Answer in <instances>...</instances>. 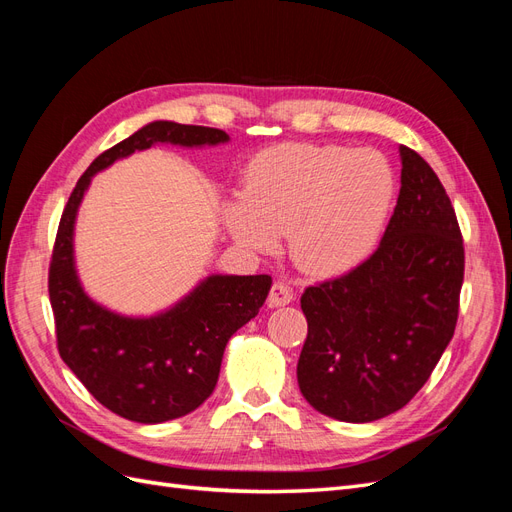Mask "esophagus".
Here are the masks:
<instances>
[{"label": "esophagus", "instance_id": "1", "mask_svg": "<svg viewBox=\"0 0 512 512\" xmlns=\"http://www.w3.org/2000/svg\"><path fill=\"white\" fill-rule=\"evenodd\" d=\"M294 299V290L290 284H286L284 280H277L273 286H271V292H269V305L271 307H282V305H288L292 303Z\"/></svg>", "mask_w": 512, "mask_h": 512}]
</instances>
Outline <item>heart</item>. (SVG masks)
<instances>
[{"label":"heart","mask_w":512,"mask_h":512,"mask_svg":"<svg viewBox=\"0 0 512 512\" xmlns=\"http://www.w3.org/2000/svg\"><path fill=\"white\" fill-rule=\"evenodd\" d=\"M395 173L384 156L344 145L269 147L245 168L243 198L226 222L260 252L288 237L294 265L312 275H342L374 252L395 200Z\"/></svg>","instance_id":"obj_1"}]
</instances>
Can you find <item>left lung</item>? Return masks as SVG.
Returning a JSON list of instances; mask_svg holds the SVG:
<instances>
[{
  "mask_svg": "<svg viewBox=\"0 0 512 512\" xmlns=\"http://www.w3.org/2000/svg\"><path fill=\"white\" fill-rule=\"evenodd\" d=\"M401 190L378 250L335 280L305 288L297 378L309 406L371 423L423 389L455 333L463 239L433 168L406 145Z\"/></svg>",
  "mask_w": 512,
  "mask_h": 512,
  "instance_id": "obj_1",
  "label": "left lung"
}]
</instances>
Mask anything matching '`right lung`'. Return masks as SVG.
<instances>
[{"instance_id": "1", "label": "right lung", "mask_w": 512, "mask_h": 512, "mask_svg": "<svg viewBox=\"0 0 512 512\" xmlns=\"http://www.w3.org/2000/svg\"><path fill=\"white\" fill-rule=\"evenodd\" d=\"M218 128L153 121L91 162L61 213L49 267L57 350L104 408L136 423L190 414L213 393L228 339L250 322L271 290V275H211L168 312L126 318L91 301L74 269L76 211L98 170L156 143H226Z\"/></svg>"}]
</instances>
